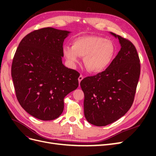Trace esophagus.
Returning <instances> with one entry per match:
<instances>
[{
  "instance_id": "obj_1",
  "label": "esophagus",
  "mask_w": 156,
  "mask_h": 156,
  "mask_svg": "<svg viewBox=\"0 0 156 156\" xmlns=\"http://www.w3.org/2000/svg\"><path fill=\"white\" fill-rule=\"evenodd\" d=\"M83 79V76L82 75H80V76L79 77V79H78V80H79V84H80V83H81V81H82V80Z\"/></svg>"
}]
</instances>
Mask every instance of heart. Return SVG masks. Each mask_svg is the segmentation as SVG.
<instances>
[{
    "instance_id": "obj_1",
    "label": "heart",
    "mask_w": 156,
    "mask_h": 156,
    "mask_svg": "<svg viewBox=\"0 0 156 156\" xmlns=\"http://www.w3.org/2000/svg\"><path fill=\"white\" fill-rule=\"evenodd\" d=\"M63 53L72 64L79 62V56H84L83 63L87 69L90 73H98L112 63L116 48L111 40L102 37L84 36L75 37L72 46H64Z\"/></svg>"
}]
</instances>
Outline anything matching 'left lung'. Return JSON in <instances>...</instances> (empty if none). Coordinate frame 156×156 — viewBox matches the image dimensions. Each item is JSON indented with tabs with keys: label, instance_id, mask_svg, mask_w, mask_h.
<instances>
[{
	"label": "left lung",
	"instance_id": "left-lung-1",
	"mask_svg": "<svg viewBox=\"0 0 156 156\" xmlns=\"http://www.w3.org/2000/svg\"><path fill=\"white\" fill-rule=\"evenodd\" d=\"M121 49L105 71L81 81L87 121L105 126L119 120L133 104L140 73V59L131 41L114 33Z\"/></svg>",
	"mask_w": 156,
	"mask_h": 156
}]
</instances>
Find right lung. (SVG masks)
Returning a JSON list of instances; mask_svg holds the SVG:
<instances>
[{
	"instance_id": "obj_1",
	"label": "right lung",
	"mask_w": 156,
	"mask_h": 156,
	"mask_svg": "<svg viewBox=\"0 0 156 156\" xmlns=\"http://www.w3.org/2000/svg\"><path fill=\"white\" fill-rule=\"evenodd\" d=\"M69 33L51 27L35 30L23 37L14 55L11 73L17 99L37 119H57L64 98L79 86L80 73L62 62Z\"/></svg>"
}]
</instances>
